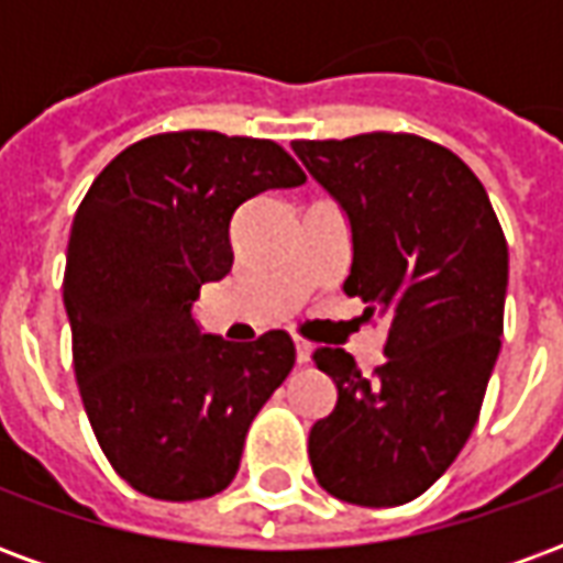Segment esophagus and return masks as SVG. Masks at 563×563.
Here are the masks:
<instances>
[{"instance_id":"obj_1","label":"esophagus","mask_w":563,"mask_h":563,"mask_svg":"<svg viewBox=\"0 0 563 563\" xmlns=\"http://www.w3.org/2000/svg\"><path fill=\"white\" fill-rule=\"evenodd\" d=\"M310 353H313V343L295 334V358H298V365H307V362H310Z\"/></svg>"}]
</instances>
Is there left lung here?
Wrapping results in <instances>:
<instances>
[{"mask_svg":"<svg viewBox=\"0 0 563 563\" xmlns=\"http://www.w3.org/2000/svg\"><path fill=\"white\" fill-rule=\"evenodd\" d=\"M292 150L346 210L343 292L389 329L371 377L343 350L313 353L338 386L310 428L313 476L346 504L401 507L446 473L479 419L504 334L507 238L479 177L434 141L367 132Z\"/></svg>","mask_w":563,"mask_h":563,"instance_id":"left-lung-1","label":"left lung"}]
</instances>
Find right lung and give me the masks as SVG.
Instances as JSON below:
<instances>
[{
    "mask_svg": "<svg viewBox=\"0 0 563 563\" xmlns=\"http://www.w3.org/2000/svg\"><path fill=\"white\" fill-rule=\"evenodd\" d=\"M305 180L274 141L186 129L135 141L80 201L63 277L75 377L104 459L141 495L222 492L250 422L289 377L286 331L201 334L192 301L232 271L234 210Z\"/></svg>",
    "mask_w": 563,
    "mask_h": 563,
    "instance_id": "right-lung-1",
    "label": "right lung"
}]
</instances>
